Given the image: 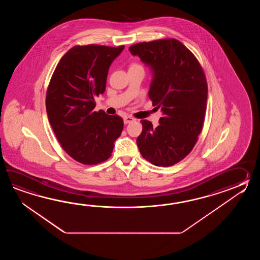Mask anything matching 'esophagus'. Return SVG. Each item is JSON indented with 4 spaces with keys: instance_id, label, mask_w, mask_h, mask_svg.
<instances>
[{
    "instance_id": "esophagus-1",
    "label": "esophagus",
    "mask_w": 260,
    "mask_h": 260,
    "mask_svg": "<svg viewBox=\"0 0 260 260\" xmlns=\"http://www.w3.org/2000/svg\"><path fill=\"white\" fill-rule=\"evenodd\" d=\"M135 121H136V119L131 116H125L123 118V122H124L125 124L130 123V122H135Z\"/></svg>"
}]
</instances>
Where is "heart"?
<instances>
[{"label":"heart","mask_w":260,"mask_h":260,"mask_svg":"<svg viewBox=\"0 0 260 260\" xmlns=\"http://www.w3.org/2000/svg\"><path fill=\"white\" fill-rule=\"evenodd\" d=\"M131 68H142V67L139 66L138 64H132L131 67H130V69H131Z\"/></svg>","instance_id":"heart-1"}]
</instances>
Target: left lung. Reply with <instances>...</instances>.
I'll use <instances>...</instances> for the list:
<instances>
[{
    "mask_svg": "<svg viewBox=\"0 0 260 260\" xmlns=\"http://www.w3.org/2000/svg\"><path fill=\"white\" fill-rule=\"evenodd\" d=\"M129 51L150 68L149 99L162 111L157 127L141 120L138 149L154 166H174L192 150L203 129L208 91L205 72L195 55L176 39L139 43Z\"/></svg>",
    "mask_w": 260,
    "mask_h": 260,
    "instance_id": "obj_1",
    "label": "left lung"
}]
</instances>
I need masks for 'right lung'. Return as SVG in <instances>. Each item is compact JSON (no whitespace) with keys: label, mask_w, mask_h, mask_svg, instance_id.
<instances>
[{"label":"right lung","mask_w":260,"mask_h":260,"mask_svg":"<svg viewBox=\"0 0 260 260\" xmlns=\"http://www.w3.org/2000/svg\"><path fill=\"white\" fill-rule=\"evenodd\" d=\"M124 45H76L61 57L46 92V111L61 147L83 165L108 160L122 134L118 115L94 111V98L105 92L109 69Z\"/></svg>","instance_id":"obj_1"}]
</instances>
